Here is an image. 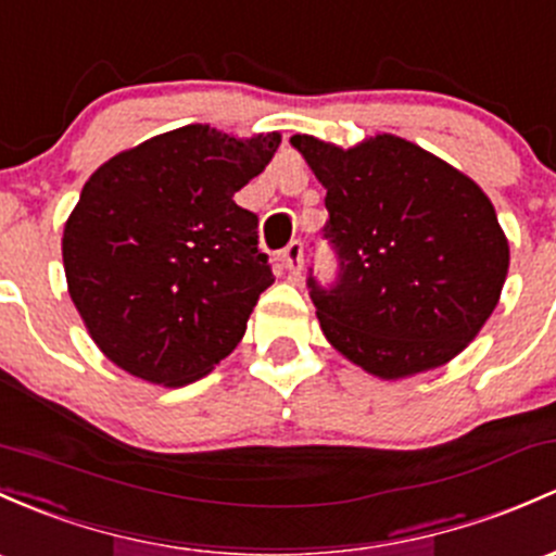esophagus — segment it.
I'll list each match as a JSON object with an SVG mask.
<instances>
[{
	"label": "esophagus",
	"instance_id": "obj_1",
	"mask_svg": "<svg viewBox=\"0 0 556 556\" xmlns=\"http://www.w3.org/2000/svg\"><path fill=\"white\" fill-rule=\"evenodd\" d=\"M282 266L285 271L290 274V277H298L303 268V244L298 242V239H293V242L288 244V248L282 250Z\"/></svg>",
	"mask_w": 556,
	"mask_h": 556
}]
</instances>
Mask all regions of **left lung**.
Masks as SVG:
<instances>
[{"mask_svg":"<svg viewBox=\"0 0 556 556\" xmlns=\"http://www.w3.org/2000/svg\"><path fill=\"white\" fill-rule=\"evenodd\" d=\"M327 189L330 290L308 277L332 349L383 381L447 365L498 306L509 239L482 189L440 156L378 132L352 149L290 138Z\"/></svg>","mask_w":556,"mask_h":556,"instance_id":"left-lung-1","label":"left lung"}]
</instances>
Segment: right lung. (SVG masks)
Here are the masks:
<instances>
[{"label": "right lung", "mask_w": 556, "mask_h": 556, "mask_svg": "<svg viewBox=\"0 0 556 556\" xmlns=\"http://www.w3.org/2000/svg\"><path fill=\"white\" fill-rule=\"evenodd\" d=\"M279 140L186 125L90 175L63 226V268L81 323L116 367L175 389L237 349L274 274L258 215L233 194Z\"/></svg>", "instance_id": "add662e5"}]
</instances>
